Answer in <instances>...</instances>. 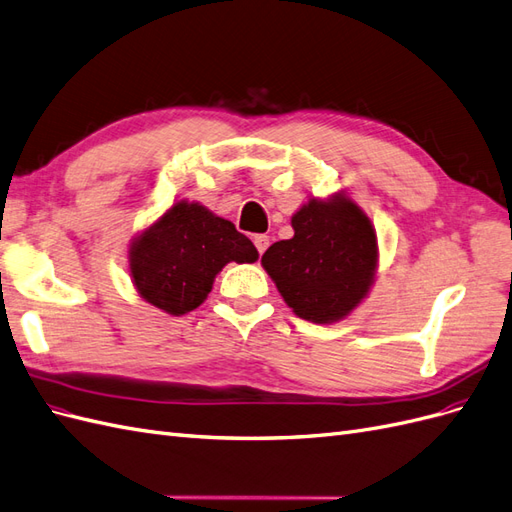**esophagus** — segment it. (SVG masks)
Returning <instances> with one entry per match:
<instances>
[{
    "mask_svg": "<svg viewBox=\"0 0 512 512\" xmlns=\"http://www.w3.org/2000/svg\"><path fill=\"white\" fill-rule=\"evenodd\" d=\"M254 245H256L258 254H265V250L269 247V237H267V234H254Z\"/></svg>",
    "mask_w": 512,
    "mask_h": 512,
    "instance_id": "34e87169",
    "label": "esophagus"
}]
</instances>
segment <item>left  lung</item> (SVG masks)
<instances>
[{
    "label": "left lung",
    "instance_id": "left-lung-1",
    "mask_svg": "<svg viewBox=\"0 0 512 512\" xmlns=\"http://www.w3.org/2000/svg\"><path fill=\"white\" fill-rule=\"evenodd\" d=\"M290 226L293 237L273 243L260 265L299 319L316 325L347 319L377 278L379 243L370 217L338 191L308 198Z\"/></svg>",
    "mask_w": 512,
    "mask_h": 512
}]
</instances>
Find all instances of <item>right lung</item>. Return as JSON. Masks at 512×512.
Instances as JSON below:
<instances>
[{
	"instance_id": "right-lung-1",
	"label": "right lung",
	"mask_w": 512,
	"mask_h": 512,
	"mask_svg": "<svg viewBox=\"0 0 512 512\" xmlns=\"http://www.w3.org/2000/svg\"><path fill=\"white\" fill-rule=\"evenodd\" d=\"M129 273L144 301L183 316L202 306L228 262H256L254 243L200 202L176 200L129 243Z\"/></svg>"
}]
</instances>
